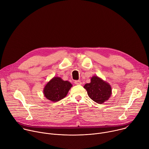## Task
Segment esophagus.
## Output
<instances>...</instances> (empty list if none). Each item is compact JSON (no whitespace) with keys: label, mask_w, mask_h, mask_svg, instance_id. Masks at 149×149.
<instances>
[{"label":"esophagus","mask_w":149,"mask_h":149,"mask_svg":"<svg viewBox=\"0 0 149 149\" xmlns=\"http://www.w3.org/2000/svg\"><path fill=\"white\" fill-rule=\"evenodd\" d=\"M75 84H76V85H81V82L80 81H79V80H77V81H75Z\"/></svg>","instance_id":"1"}]
</instances>
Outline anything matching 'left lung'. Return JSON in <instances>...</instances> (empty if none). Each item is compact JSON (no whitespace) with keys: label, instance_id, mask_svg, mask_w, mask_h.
<instances>
[{"label":"left lung","instance_id":"1","mask_svg":"<svg viewBox=\"0 0 149 149\" xmlns=\"http://www.w3.org/2000/svg\"><path fill=\"white\" fill-rule=\"evenodd\" d=\"M84 88L87 91L89 97L98 104H103L111 95L110 84L97 76H93L91 82L85 84Z\"/></svg>","mask_w":149,"mask_h":149}]
</instances>
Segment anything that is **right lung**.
<instances>
[{
    "mask_svg": "<svg viewBox=\"0 0 149 149\" xmlns=\"http://www.w3.org/2000/svg\"><path fill=\"white\" fill-rule=\"evenodd\" d=\"M72 87V84L68 81H63L61 78H52L44 87V96L52 102H57L65 98L69 90Z\"/></svg>",
    "mask_w": 149,
    "mask_h": 149,
    "instance_id": "right-lung-1",
    "label": "right lung"
}]
</instances>
